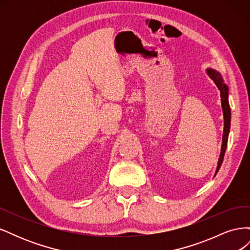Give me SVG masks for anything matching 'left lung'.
I'll return each mask as SVG.
<instances>
[{"label":"left lung","instance_id":"left-lung-1","mask_svg":"<svg viewBox=\"0 0 250 250\" xmlns=\"http://www.w3.org/2000/svg\"><path fill=\"white\" fill-rule=\"evenodd\" d=\"M208 76L214 80L216 83V85L218 86L219 90H220L221 94V104H222V109H223V117H224V129H223V138H222V147H221V153L220 157H219V162L217 166V170L216 174L220 169L224 154H225V150L226 146H228V140H229V128H230V107H229V87L223 82V79L221 77V75L219 74L217 71L208 69Z\"/></svg>","mask_w":250,"mask_h":250}]
</instances>
